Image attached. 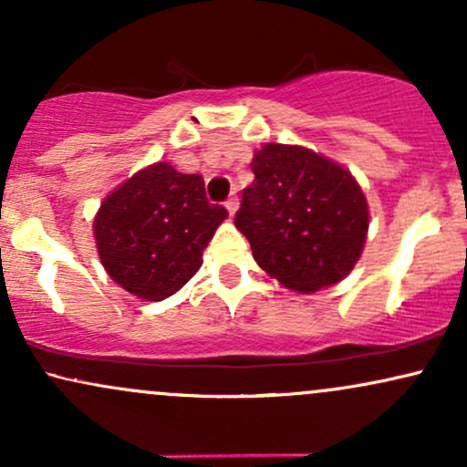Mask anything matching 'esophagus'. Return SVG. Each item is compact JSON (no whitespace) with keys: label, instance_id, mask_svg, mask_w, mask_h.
<instances>
[{"label":"esophagus","instance_id":"obj_1","mask_svg":"<svg viewBox=\"0 0 467 467\" xmlns=\"http://www.w3.org/2000/svg\"><path fill=\"white\" fill-rule=\"evenodd\" d=\"M223 206H226V211L230 213V215H234V213L239 211V200H237V197H228Z\"/></svg>","mask_w":467,"mask_h":467}]
</instances>
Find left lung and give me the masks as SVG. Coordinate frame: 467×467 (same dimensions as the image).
<instances>
[{"label": "left lung", "mask_w": 467, "mask_h": 467, "mask_svg": "<svg viewBox=\"0 0 467 467\" xmlns=\"http://www.w3.org/2000/svg\"><path fill=\"white\" fill-rule=\"evenodd\" d=\"M234 226L259 267L301 294L340 283L360 259L368 203L351 171L298 144L267 142L252 158Z\"/></svg>", "instance_id": "obj_1"}]
</instances>
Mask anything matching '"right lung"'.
I'll list each match as a JSON object with an SVG mask.
<instances>
[{"mask_svg": "<svg viewBox=\"0 0 467 467\" xmlns=\"http://www.w3.org/2000/svg\"><path fill=\"white\" fill-rule=\"evenodd\" d=\"M228 211L211 203L197 173L155 162L100 203L94 239L111 281L142 301H164L195 276Z\"/></svg>", "mask_w": 467, "mask_h": 467, "instance_id": "add662e5", "label": "right lung"}]
</instances>
